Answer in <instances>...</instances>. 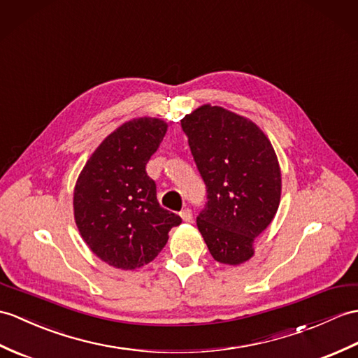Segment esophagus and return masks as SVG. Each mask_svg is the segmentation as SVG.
Here are the masks:
<instances>
[{
  "label": "esophagus",
  "instance_id": "34e87169",
  "mask_svg": "<svg viewBox=\"0 0 358 358\" xmlns=\"http://www.w3.org/2000/svg\"><path fill=\"white\" fill-rule=\"evenodd\" d=\"M180 217L182 218V221H185V222H190V221H192V210H190L189 207H185V209L180 212Z\"/></svg>",
  "mask_w": 358,
  "mask_h": 358
}]
</instances>
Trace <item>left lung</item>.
Returning <instances> with one entry per match:
<instances>
[{
    "label": "left lung",
    "instance_id": "left-lung-1",
    "mask_svg": "<svg viewBox=\"0 0 358 358\" xmlns=\"http://www.w3.org/2000/svg\"><path fill=\"white\" fill-rule=\"evenodd\" d=\"M206 185L196 226L215 261L238 265L253 256L255 238L280 201V169L270 140L250 120L204 105L181 119Z\"/></svg>",
    "mask_w": 358,
    "mask_h": 358
}]
</instances>
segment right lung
Returning <instances> with one entry per match:
<instances>
[{"instance_id": "add662e5", "label": "right lung", "mask_w": 358, "mask_h": 358, "mask_svg": "<svg viewBox=\"0 0 358 358\" xmlns=\"http://www.w3.org/2000/svg\"><path fill=\"white\" fill-rule=\"evenodd\" d=\"M159 119H136L108 136L82 169L74 189V218L96 256L115 268L149 264L168 243L178 215L163 209L146 163L166 134Z\"/></svg>"}]
</instances>
